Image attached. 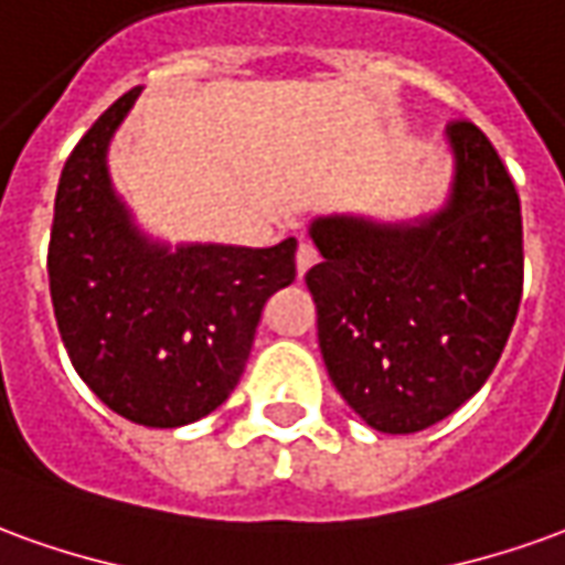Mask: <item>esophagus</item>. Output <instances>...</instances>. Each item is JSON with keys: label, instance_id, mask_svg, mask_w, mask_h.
I'll return each mask as SVG.
<instances>
[{"label": "esophagus", "instance_id": "34e87169", "mask_svg": "<svg viewBox=\"0 0 565 565\" xmlns=\"http://www.w3.org/2000/svg\"><path fill=\"white\" fill-rule=\"evenodd\" d=\"M315 263H318V250H315L311 244H299V247H296V271H299V278H302Z\"/></svg>", "mask_w": 565, "mask_h": 565}]
</instances>
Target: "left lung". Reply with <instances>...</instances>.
Listing matches in <instances>:
<instances>
[{
    "label": "left lung",
    "instance_id": "1",
    "mask_svg": "<svg viewBox=\"0 0 565 565\" xmlns=\"http://www.w3.org/2000/svg\"><path fill=\"white\" fill-rule=\"evenodd\" d=\"M452 183L406 223L315 216L306 284L337 392L385 434H413L475 397L502 358L523 294L514 180L471 121L447 128Z\"/></svg>",
    "mask_w": 565,
    "mask_h": 565
}]
</instances>
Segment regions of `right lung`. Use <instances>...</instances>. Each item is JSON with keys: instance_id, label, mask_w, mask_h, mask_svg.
I'll return each instance as SVG.
<instances>
[{"instance_id": "right-lung-1", "label": "right lung", "mask_w": 565, "mask_h": 565, "mask_svg": "<svg viewBox=\"0 0 565 565\" xmlns=\"http://www.w3.org/2000/svg\"><path fill=\"white\" fill-rule=\"evenodd\" d=\"M137 97L140 88L118 97L63 164L51 302L90 392L128 422L180 428L214 413L238 385L269 296L296 278V238L275 247L149 238L106 164Z\"/></svg>"}]
</instances>
